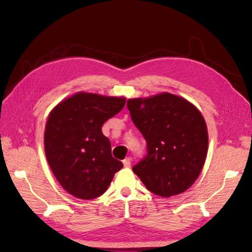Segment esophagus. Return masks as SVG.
<instances>
[{
	"mask_svg": "<svg viewBox=\"0 0 252 252\" xmlns=\"http://www.w3.org/2000/svg\"><path fill=\"white\" fill-rule=\"evenodd\" d=\"M123 165H125L126 168H130L131 167V159L129 157L123 160Z\"/></svg>",
	"mask_w": 252,
	"mask_h": 252,
	"instance_id": "1",
	"label": "esophagus"
}]
</instances>
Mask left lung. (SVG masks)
<instances>
[{"mask_svg":"<svg viewBox=\"0 0 252 252\" xmlns=\"http://www.w3.org/2000/svg\"><path fill=\"white\" fill-rule=\"evenodd\" d=\"M126 106L147 145L146 156L133 172L158 196L189 189L199 176L208 152L207 126L200 111L170 93L132 98Z\"/></svg>","mask_w":252,"mask_h":252,"instance_id":"obj_1","label":"left lung"}]
</instances>
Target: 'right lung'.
<instances>
[{
    "label": "right lung",
    "mask_w": 252,
    "mask_h": 252,
    "mask_svg": "<svg viewBox=\"0 0 252 252\" xmlns=\"http://www.w3.org/2000/svg\"><path fill=\"white\" fill-rule=\"evenodd\" d=\"M125 97L79 92L51 111L44 148L52 172L63 189L80 199H94L108 189L123 164L111 155L104 123L121 111Z\"/></svg>",
    "instance_id": "right-lung-1"
}]
</instances>
